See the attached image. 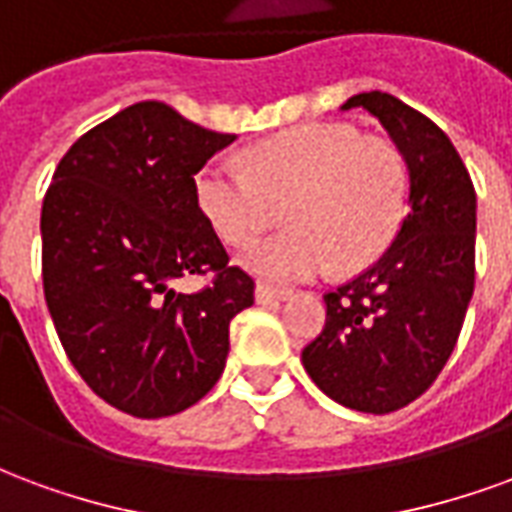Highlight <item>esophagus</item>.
I'll return each instance as SVG.
<instances>
[{"label": "esophagus", "mask_w": 512, "mask_h": 512, "mask_svg": "<svg viewBox=\"0 0 512 512\" xmlns=\"http://www.w3.org/2000/svg\"><path fill=\"white\" fill-rule=\"evenodd\" d=\"M255 299H257V304H271V301H288L290 290L271 288V285H257Z\"/></svg>", "instance_id": "esophagus-1"}]
</instances>
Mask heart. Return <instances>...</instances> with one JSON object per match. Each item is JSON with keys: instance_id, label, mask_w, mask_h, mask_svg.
<instances>
[{"instance_id": "b5f03b06", "label": "heart", "mask_w": 512, "mask_h": 512, "mask_svg": "<svg viewBox=\"0 0 512 512\" xmlns=\"http://www.w3.org/2000/svg\"><path fill=\"white\" fill-rule=\"evenodd\" d=\"M252 175L219 158L197 172L194 194L216 233L244 246L277 222L288 230L241 255L244 268L274 282H301L326 268L373 263L406 213V161L389 139L359 136L348 123H307L257 142Z\"/></svg>"}]
</instances>
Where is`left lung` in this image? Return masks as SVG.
Returning <instances> with one entry per match:
<instances>
[{
	"instance_id": "left-lung-1",
	"label": "left lung",
	"mask_w": 512,
	"mask_h": 512,
	"mask_svg": "<svg viewBox=\"0 0 512 512\" xmlns=\"http://www.w3.org/2000/svg\"><path fill=\"white\" fill-rule=\"evenodd\" d=\"M365 109L406 161V216L373 268L326 293V329L301 351L304 370L334 403L389 414L428 389L450 359L474 290L477 197L450 136L381 90Z\"/></svg>"
}]
</instances>
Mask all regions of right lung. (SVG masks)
Segmentation results:
<instances>
[{
  "label": "right lung",
  "mask_w": 512,
  "mask_h": 512,
  "mask_svg": "<svg viewBox=\"0 0 512 512\" xmlns=\"http://www.w3.org/2000/svg\"><path fill=\"white\" fill-rule=\"evenodd\" d=\"M161 101H139L76 139L40 213L43 293L71 365L139 419L172 417L219 381L230 321L255 282L227 266L194 175L233 145ZM217 271L200 294L174 282Z\"/></svg>",
  "instance_id": "obj_1"
}]
</instances>
